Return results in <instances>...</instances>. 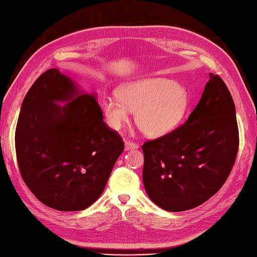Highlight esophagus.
I'll return each instance as SVG.
<instances>
[{
  "label": "esophagus",
  "instance_id": "1",
  "mask_svg": "<svg viewBox=\"0 0 257 257\" xmlns=\"http://www.w3.org/2000/svg\"><path fill=\"white\" fill-rule=\"evenodd\" d=\"M139 145L136 142H133L131 140H125V150H134V149H138Z\"/></svg>",
  "mask_w": 257,
  "mask_h": 257
}]
</instances>
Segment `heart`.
Listing matches in <instances>:
<instances>
[{"label": "heart", "instance_id": "heart-1", "mask_svg": "<svg viewBox=\"0 0 257 257\" xmlns=\"http://www.w3.org/2000/svg\"><path fill=\"white\" fill-rule=\"evenodd\" d=\"M118 97L102 100V112L111 128L119 130L137 112V124L149 137H163L181 123L188 106L187 91L176 81L164 78L128 83L118 90Z\"/></svg>", "mask_w": 257, "mask_h": 257}]
</instances>
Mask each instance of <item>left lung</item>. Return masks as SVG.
Instances as JSON below:
<instances>
[{"label":"left lung","instance_id":"left-lung-1","mask_svg":"<svg viewBox=\"0 0 257 257\" xmlns=\"http://www.w3.org/2000/svg\"><path fill=\"white\" fill-rule=\"evenodd\" d=\"M239 147L236 108L226 83L210 73L185 123L142 146L143 184L152 202L170 212L194 209L230 175Z\"/></svg>","mask_w":257,"mask_h":257}]
</instances>
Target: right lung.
I'll return each instance as SVG.
<instances>
[{"label":"right lung","instance_id":"right-lung-1","mask_svg":"<svg viewBox=\"0 0 257 257\" xmlns=\"http://www.w3.org/2000/svg\"><path fill=\"white\" fill-rule=\"evenodd\" d=\"M57 101L69 102L62 107ZM21 177L43 204L58 211L91 205L105 188L123 139L105 121L93 94L51 69L31 85L16 128Z\"/></svg>","mask_w":257,"mask_h":257}]
</instances>
